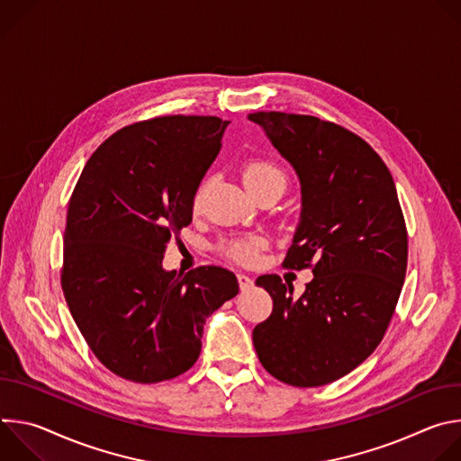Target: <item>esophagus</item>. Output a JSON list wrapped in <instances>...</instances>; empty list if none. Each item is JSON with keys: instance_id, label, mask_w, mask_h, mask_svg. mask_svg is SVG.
Wrapping results in <instances>:
<instances>
[{"instance_id": "1", "label": "esophagus", "mask_w": 461, "mask_h": 461, "mask_svg": "<svg viewBox=\"0 0 461 461\" xmlns=\"http://www.w3.org/2000/svg\"><path fill=\"white\" fill-rule=\"evenodd\" d=\"M237 281H239V288H240L242 292H246V290H249V288L253 286V281H251L248 276H244V274H239V276H237Z\"/></svg>"}]
</instances>
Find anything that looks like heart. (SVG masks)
Listing matches in <instances>:
<instances>
[{
  "label": "heart",
  "instance_id": "1",
  "mask_svg": "<svg viewBox=\"0 0 461 461\" xmlns=\"http://www.w3.org/2000/svg\"><path fill=\"white\" fill-rule=\"evenodd\" d=\"M240 173H242V180L249 191H255L262 185H268L274 182H279L283 185L286 184L285 173L276 164H272L268 160H258V158L248 160L242 164ZM203 193H204V184H201L193 193V201H191L193 212L199 210L201 201H203ZM260 246H262V239H258V237L233 239V240L222 242L221 251L224 257H228L233 262H239V265H251V262L257 258V251Z\"/></svg>",
  "mask_w": 461,
  "mask_h": 461
}]
</instances>
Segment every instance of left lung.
<instances>
[{
	"label": "left lung",
	"mask_w": 461,
	"mask_h": 461,
	"mask_svg": "<svg viewBox=\"0 0 461 461\" xmlns=\"http://www.w3.org/2000/svg\"><path fill=\"white\" fill-rule=\"evenodd\" d=\"M248 118L301 178V224L283 267L313 272L301 297L279 276L257 279L274 310L253 328V347L276 379L322 386L359 366L386 332L407 272L405 217L388 167L352 131L310 114Z\"/></svg>",
	"instance_id": "8db88e82"
}]
</instances>
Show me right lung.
Returning <instances> with one entry per match:
<instances>
[{"label": "right lung", "instance_id": "right-lung-1", "mask_svg": "<svg viewBox=\"0 0 461 461\" xmlns=\"http://www.w3.org/2000/svg\"><path fill=\"white\" fill-rule=\"evenodd\" d=\"M228 120L169 114L122 127L87 160L69 201L61 290L98 361L160 383L199 359L206 317L239 294L219 267L164 272Z\"/></svg>", "mask_w": 461, "mask_h": 461}]
</instances>
